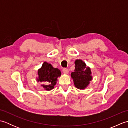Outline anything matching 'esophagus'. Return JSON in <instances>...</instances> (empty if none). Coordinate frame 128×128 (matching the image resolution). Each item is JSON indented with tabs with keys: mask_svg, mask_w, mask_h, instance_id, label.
I'll return each mask as SVG.
<instances>
[{
	"mask_svg": "<svg viewBox=\"0 0 128 128\" xmlns=\"http://www.w3.org/2000/svg\"><path fill=\"white\" fill-rule=\"evenodd\" d=\"M62 72H63L64 74H68L69 72V70L67 68H63L62 69Z\"/></svg>",
	"mask_w": 128,
	"mask_h": 128,
	"instance_id": "esophagus-1",
	"label": "esophagus"
}]
</instances>
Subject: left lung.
Returning <instances> with one entry per match:
<instances>
[{
    "instance_id": "8db88e82",
    "label": "left lung",
    "mask_w": 128,
    "mask_h": 128,
    "mask_svg": "<svg viewBox=\"0 0 128 128\" xmlns=\"http://www.w3.org/2000/svg\"><path fill=\"white\" fill-rule=\"evenodd\" d=\"M75 63V70L72 72V78L77 88L84 89L92 80L91 70L81 60H76Z\"/></svg>"
}]
</instances>
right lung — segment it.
<instances>
[{
    "mask_svg": "<svg viewBox=\"0 0 128 128\" xmlns=\"http://www.w3.org/2000/svg\"><path fill=\"white\" fill-rule=\"evenodd\" d=\"M38 81L43 84L42 86L47 90H50L56 84L57 78L61 75V72L57 68H54L50 64L44 62L41 68L38 71Z\"/></svg>",
    "mask_w": 128,
    "mask_h": 128,
    "instance_id": "add662e5",
    "label": "right lung"
}]
</instances>
